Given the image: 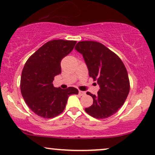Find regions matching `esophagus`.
<instances>
[{
    "mask_svg": "<svg viewBox=\"0 0 155 155\" xmlns=\"http://www.w3.org/2000/svg\"><path fill=\"white\" fill-rule=\"evenodd\" d=\"M80 96H83V95H85L86 93L84 92H82V91H79V93H78Z\"/></svg>",
    "mask_w": 155,
    "mask_h": 155,
    "instance_id": "34e87169",
    "label": "esophagus"
}]
</instances>
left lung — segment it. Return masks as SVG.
<instances>
[{
	"label": "left lung",
	"mask_w": 155,
	"mask_h": 155,
	"mask_svg": "<svg viewBox=\"0 0 155 155\" xmlns=\"http://www.w3.org/2000/svg\"><path fill=\"white\" fill-rule=\"evenodd\" d=\"M75 48L83 56L90 77L96 80L100 87L97 95L87 92L92 97L93 104L84 110L98 119L109 117L122 107L130 90L124 63L117 55L99 42L80 41Z\"/></svg>",
	"instance_id": "1"
}]
</instances>
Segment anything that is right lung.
Masks as SVG:
<instances>
[{"mask_svg": "<svg viewBox=\"0 0 155 155\" xmlns=\"http://www.w3.org/2000/svg\"><path fill=\"white\" fill-rule=\"evenodd\" d=\"M76 41L51 40L28 58L21 75L20 90L29 109L45 118L56 117L65 109L71 94H78L73 87H54L53 80L61 73V61L72 51Z\"/></svg>", "mask_w": 155, "mask_h": 155, "instance_id": "obj_1", "label": "right lung"}]
</instances>
